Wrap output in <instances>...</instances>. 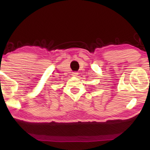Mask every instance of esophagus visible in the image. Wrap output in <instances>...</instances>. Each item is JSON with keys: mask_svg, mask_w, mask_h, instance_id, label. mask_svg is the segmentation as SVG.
Returning <instances> with one entry per match:
<instances>
[{"mask_svg": "<svg viewBox=\"0 0 150 150\" xmlns=\"http://www.w3.org/2000/svg\"><path fill=\"white\" fill-rule=\"evenodd\" d=\"M72 75L74 76V77H77V76L78 75V73L76 72H73V73H72Z\"/></svg>", "mask_w": 150, "mask_h": 150, "instance_id": "34e87169", "label": "esophagus"}]
</instances>
